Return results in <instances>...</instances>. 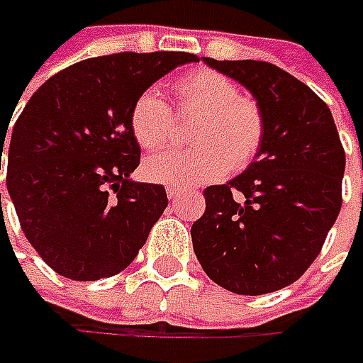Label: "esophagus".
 <instances>
[{"instance_id":"34e87169","label":"esophagus","mask_w":363,"mask_h":363,"mask_svg":"<svg viewBox=\"0 0 363 363\" xmlns=\"http://www.w3.org/2000/svg\"><path fill=\"white\" fill-rule=\"evenodd\" d=\"M182 194H184V191H179V189H175V188L167 189V196H169V200H172V202L179 200V198H182Z\"/></svg>"}]
</instances>
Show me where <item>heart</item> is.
<instances>
[{
	"label": "heart",
	"instance_id": "1",
	"mask_svg": "<svg viewBox=\"0 0 363 363\" xmlns=\"http://www.w3.org/2000/svg\"><path fill=\"white\" fill-rule=\"evenodd\" d=\"M177 111L196 119L184 151H163L147 157V179L169 188L188 189L242 172L264 141V117L257 101L240 96L230 78L212 68L189 70L174 82ZM129 127L139 145L153 151L174 139L175 119L169 105L153 89L141 92L131 106Z\"/></svg>",
	"mask_w": 363,
	"mask_h": 363
}]
</instances>
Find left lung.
I'll return each mask as SVG.
<instances>
[{"instance_id": "1", "label": "left lung", "mask_w": 363, "mask_h": 363, "mask_svg": "<svg viewBox=\"0 0 363 363\" xmlns=\"http://www.w3.org/2000/svg\"><path fill=\"white\" fill-rule=\"evenodd\" d=\"M203 62L252 92L264 141L246 172L203 189L194 252L216 285L264 295L311 267L342 210L343 151L329 106L307 84L260 60Z\"/></svg>"}]
</instances>
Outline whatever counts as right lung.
<instances>
[{
	"label": "right lung",
	"mask_w": 363,
	"mask_h": 363,
	"mask_svg": "<svg viewBox=\"0 0 363 363\" xmlns=\"http://www.w3.org/2000/svg\"><path fill=\"white\" fill-rule=\"evenodd\" d=\"M198 56L119 52L72 64L32 94L7 149V191L50 269L99 281L131 264L167 208L160 184L131 182L141 161L129 115L155 80ZM6 135L0 133V160ZM1 202V194H0Z\"/></svg>",
	"instance_id": "right-lung-1"
}]
</instances>
